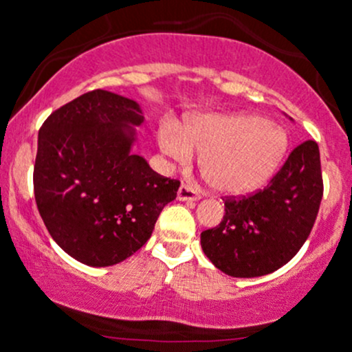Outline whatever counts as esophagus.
I'll return each instance as SVG.
<instances>
[{"mask_svg":"<svg viewBox=\"0 0 352 352\" xmlns=\"http://www.w3.org/2000/svg\"><path fill=\"white\" fill-rule=\"evenodd\" d=\"M177 200L179 201H198L200 200V195L197 190H193L188 184H181L179 190H177Z\"/></svg>","mask_w":352,"mask_h":352,"instance_id":"esophagus-1","label":"esophagus"}]
</instances>
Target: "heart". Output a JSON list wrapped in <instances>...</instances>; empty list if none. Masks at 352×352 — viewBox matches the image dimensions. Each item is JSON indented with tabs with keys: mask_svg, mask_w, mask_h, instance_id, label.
<instances>
[{
	"mask_svg": "<svg viewBox=\"0 0 352 352\" xmlns=\"http://www.w3.org/2000/svg\"><path fill=\"white\" fill-rule=\"evenodd\" d=\"M159 146L181 164L197 151L201 175L213 190L244 195L273 175L286 151V137L252 115L208 113L188 120L183 130L173 123L162 125Z\"/></svg>",
	"mask_w": 352,
	"mask_h": 352,
	"instance_id": "1",
	"label": "heart"
}]
</instances>
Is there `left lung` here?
<instances>
[{"instance_id": "left-lung-1", "label": "left lung", "mask_w": 352, "mask_h": 352, "mask_svg": "<svg viewBox=\"0 0 352 352\" xmlns=\"http://www.w3.org/2000/svg\"><path fill=\"white\" fill-rule=\"evenodd\" d=\"M322 193L320 152L315 140H307L292 151L264 190L227 198L222 222L201 232L203 252L229 276L273 273L309 239Z\"/></svg>"}]
</instances>
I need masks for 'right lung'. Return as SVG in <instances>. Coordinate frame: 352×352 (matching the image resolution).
I'll use <instances>...</instances> for the list:
<instances>
[{
    "label": "right lung",
    "mask_w": 352,
    "mask_h": 352,
    "mask_svg": "<svg viewBox=\"0 0 352 352\" xmlns=\"http://www.w3.org/2000/svg\"><path fill=\"white\" fill-rule=\"evenodd\" d=\"M142 123L137 101L95 89L50 113L38 130V213L57 245L86 266H113L139 251L176 198L179 181L132 152Z\"/></svg>",
    "instance_id": "obj_1"
}]
</instances>
